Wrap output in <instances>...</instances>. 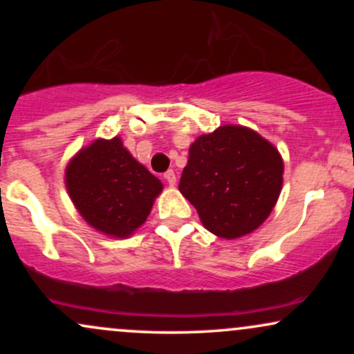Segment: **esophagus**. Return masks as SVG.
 Returning a JSON list of instances; mask_svg holds the SVG:
<instances>
[{"label":"esophagus","mask_w":354,"mask_h":354,"mask_svg":"<svg viewBox=\"0 0 354 354\" xmlns=\"http://www.w3.org/2000/svg\"><path fill=\"white\" fill-rule=\"evenodd\" d=\"M165 180L169 183V186L176 185V174H174L173 169H169V171L165 173Z\"/></svg>","instance_id":"34e87169"}]
</instances>
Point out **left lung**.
<instances>
[{
	"instance_id": "1",
	"label": "left lung",
	"mask_w": 354,
	"mask_h": 354,
	"mask_svg": "<svg viewBox=\"0 0 354 354\" xmlns=\"http://www.w3.org/2000/svg\"><path fill=\"white\" fill-rule=\"evenodd\" d=\"M283 173L274 145L246 126L223 124L191 143L180 191L206 230L236 239L270 216L281 193Z\"/></svg>"
}]
</instances>
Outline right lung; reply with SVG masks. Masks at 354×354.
<instances>
[{"label":"right lung","instance_id":"1","mask_svg":"<svg viewBox=\"0 0 354 354\" xmlns=\"http://www.w3.org/2000/svg\"><path fill=\"white\" fill-rule=\"evenodd\" d=\"M64 185L81 218L111 238H128L143 226L163 191V183L131 156L120 136L81 148L66 165Z\"/></svg>","mask_w":354,"mask_h":354}]
</instances>
